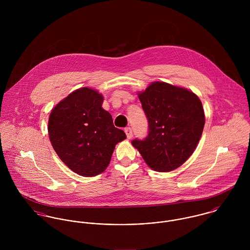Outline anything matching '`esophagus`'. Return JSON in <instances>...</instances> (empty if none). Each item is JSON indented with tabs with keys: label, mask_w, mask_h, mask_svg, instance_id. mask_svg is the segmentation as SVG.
Returning a JSON list of instances; mask_svg holds the SVG:
<instances>
[{
	"label": "esophagus",
	"mask_w": 250,
	"mask_h": 250,
	"mask_svg": "<svg viewBox=\"0 0 250 250\" xmlns=\"http://www.w3.org/2000/svg\"><path fill=\"white\" fill-rule=\"evenodd\" d=\"M125 133H126V136H127V139L128 140H131L132 137H133V132H132V129L130 127L126 128L125 129Z\"/></svg>",
	"instance_id": "1"
}]
</instances>
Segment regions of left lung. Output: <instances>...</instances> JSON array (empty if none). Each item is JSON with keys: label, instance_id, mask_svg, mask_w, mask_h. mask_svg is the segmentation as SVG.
<instances>
[{"label": "left lung", "instance_id": "left-lung-1", "mask_svg": "<svg viewBox=\"0 0 250 250\" xmlns=\"http://www.w3.org/2000/svg\"><path fill=\"white\" fill-rule=\"evenodd\" d=\"M148 119L145 140H134L149 167L168 172L181 167L193 153L201 138L205 113L192 91L165 82H154L139 92Z\"/></svg>", "mask_w": 250, "mask_h": 250}]
</instances>
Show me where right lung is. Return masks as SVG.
<instances>
[{
    "label": "right lung",
    "instance_id": "1",
    "mask_svg": "<svg viewBox=\"0 0 250 250\" xmlns=\"http://www.w3.org/2000/svg\"><path fill=\"white\" fill-rule=\"evenodd\" d=\"M104 97L89 87L76 89L51 110L48 134L60 159L79 175L96 176L107 168L115 145L126 139L102 107Z\"/></svg>",
    "mask_w": 250,
    "mask_h": 250
}]
</instances>
